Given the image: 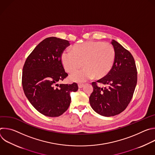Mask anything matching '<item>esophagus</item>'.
<instances>
[{
    "label": "esophagus",
    "instance_id": "esophagus-1",
    "mask_svg": "<svg viewBox=\"0 0 155 155\" xmlns=\"http://www.w3.org/2000/svg\"><path fill=\"white\" fill-rule=\"evenodd\" d=\"M78 87H79V88H82V87L84 86V84L79 83V84H78Z\"/></svg>",
    "mask_w": 155,
    "mask_h": 155
}]
</instances>
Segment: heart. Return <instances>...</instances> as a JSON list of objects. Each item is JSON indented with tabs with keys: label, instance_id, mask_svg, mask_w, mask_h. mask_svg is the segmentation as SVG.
I'll list each match as a JSON object with an SVG mask.
<instances>
[{
	"label": "heart",
	"instance_id": "b5f03b06",
	"mask_svg": "<svg viewBox=\"0 0 155 155\" xmlns=\"http://www.w3.org/2000/svg\"><path fill=\"white\" fill-rule=\"evenodd\" d=\"M72 52L64 51L61 56L64 70L72 74L83 65L84 68L72 74L70 80L83 82L92 78L105 77L112 70L116 59V51L112 44L102 41H87L77 44Z\"/></svg>",
	"mask_w": 155,
	"mask_h": 155
}]
</instances>
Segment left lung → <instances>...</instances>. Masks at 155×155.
Instances as JSON below:
<instances>
[{
	"mask_svg": "<svg viewBox=\"0 0 155 155\" xmlns=\"http://www.w3.org/2000/svg\"><path fill=\"white\" fill-rule=\"evenodd\" d=\"M112 44L116 59L112 70L104 77L92 83L94 87L90 96L92 108L104 117H113L126 109L133 96L137 81V72L131 53L117 41ZM98 83L103 84L102 87Z\"/></svg>",
	"mask_w": 155,
	"mask_h": 155,
	"instance_id": "1",
	"label": "left lung"
}]
</instances>
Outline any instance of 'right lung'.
Instances as JSON below:
<instances>
[{"instance_id":"right-lung-1","label":"right lung","mask_w":155,"mask_h":155,"mask_svg":"<svg viewBox=\"0 0 155 155\" xmlns=\"http://www.w3.org/2000/svg\"><path fill=\"white\" fill-rule=\"evenodd\" d=\"M69 45L68 40L48 37L34 48L23 66L22 85L25 94L37 111L47 117L63 114L71 104L70 93L78 89L75 83L58 84L68 76L61 56Z\"/></svg>"}]
</instances>
